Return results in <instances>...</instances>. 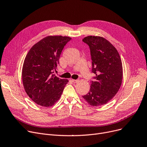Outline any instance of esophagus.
<instances>
[{"mask_svg":"<svg viewBox=\"0 0 147 147\" xmlns=\"http://www.w3.org/2000/svg\"><path fill=\"white\" fill-rule=\"evenodd\" d=\"M71 81H72V82H73V83H78V82H79V80H74V79H71Z\"/></svg>","mask_w":147,"mask_h":147,"instance_id":"obj_1","label":"esophagus"}]
</instances>
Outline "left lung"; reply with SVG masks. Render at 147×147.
<instances>
[{
  "label": "left lung",
  "instance_id": "8db88e82",
  "mask_svg": "<svg viewBox=\"0 0 147 147\" xmlns=\"http://www.w3.org/2000/svg\"><path fill=\"white\" fill-rule=\"evenodd\" d=\"M82 40L89 47L92 72L95 74L88 94L82 96L91 106H101L113 99L121 86V60L117 50L104 37L89 36Z\"/></svg>",
  "mask_w": 147,
  "mask_h": 147
}]
</instances>
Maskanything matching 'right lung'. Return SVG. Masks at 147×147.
<instances>
[{"label": "right lung", "mask_w": 147, "mask_h": 147, "mask_svg": "<svg viewBox=\"0 0 147 147\" xmlns=\"http://www.w3.org/2000/svg\"><path fill=\"white\" fill-rule=\"evenodd\" d=\"M71 39L67 36H47L28 52L22 67V83L27 94L37 104L51 107L60 98L68 80L53 73L64 46Z\"/></svg>", "instance_id": "add662e5"}]
</instances>
